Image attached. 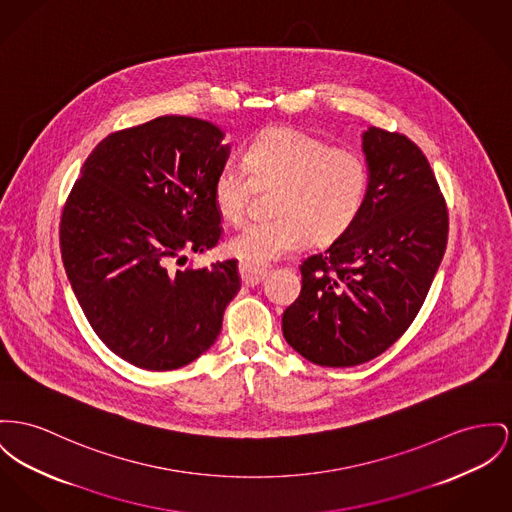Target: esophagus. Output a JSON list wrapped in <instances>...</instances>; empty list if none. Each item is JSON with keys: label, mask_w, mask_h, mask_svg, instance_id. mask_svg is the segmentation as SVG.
Masks as SVG:
<instances>
[{"label": "esophagus", "mask_w": 512, "mask_h": 512, "mask_svg": "<svg viewBox=\"0 0 512 512\" xmlns=\"http://www.w3.org/2000/svg\"><path fill=\"white\" fill-rule=\"evenodd\" d=\"M240 279L244 285L248 287H254L258 285L260 281H264L268 268L266 266H254V264H246V262H240L239 264Z\"/></svg>", "instance_id": "34e87169"}]
</instances>
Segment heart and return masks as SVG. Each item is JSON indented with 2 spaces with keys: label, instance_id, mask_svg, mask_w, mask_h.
Here are the masks:
<instances>
[{
  "label": "heart",
  "instance_id": "b5f03b06",
  "mask_svg": "<svg viewBox=\"0 0 512 512\" xmlns=\"http://www.w3.org/2000/svg\"><path fill=\"white\" fill-rule=\"evenodd\" d=\"M242 168L219 169L213 202L225 221L239 225L254 188H275V217L250 223L229 240V250L254 266L303 248L310 237L316 242L340 239L361 215L369 192V169L357 151L328 147L287 126L252 137L242 151Z\"/></svg>",
  "mask_w": 512,
  "mask_h": 512
}]
</instances>
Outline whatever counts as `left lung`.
<instances>
[{
	"label": "left lung",
	"mask_w": 512,
	"mask_h": 512,
	"mask_svg": "<svg viewBox=\"0 0 512 512\" xmlns=\"http://www.w3.org/2000/svg\"><path fill=\"white\" fill-rule=\"evenodd\" d=\"M369 192L347 233L301 266L283 338L320 367H355L384 353L423 305L441 266L448 213L421 149L402 134L363 132Z\"/></svg>",
	"instance_id": "left-lung-1"
}]
</instances>
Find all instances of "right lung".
I'll use <instances>...</instances> for the list:
<instances>
[{
    "label": "right lung",
    "instance_id": "obj_1",
    "mask_svg": "<svg viewBox=\"0 0 512 512\" xmlns=\"http://www.w3.org/2000/svg\"><path fill=\"white\" fill-rule=\"evenodd\" d=\"M190 116H161L104 137L81 167L62 213L71 289L104 345L147 371L180 369L221 332L240 291L237 260L169 270L182 250L221 239L213 180L231 145Z\"/></svg>",
    "mask_w": 512,
    "mask_h": 512
}]
</instances>
